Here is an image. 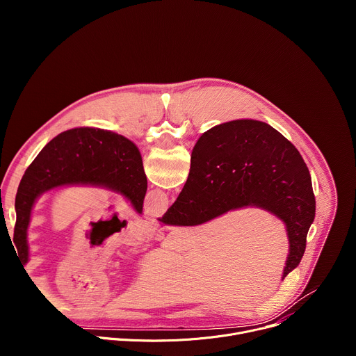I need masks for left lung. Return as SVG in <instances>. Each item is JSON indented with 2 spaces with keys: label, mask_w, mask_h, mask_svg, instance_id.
<instances>
[{
  "label": "left lung",
  "mask_w": 356,
  "mask_h": 356,
  "mask_svg": "<svg viewBox=\"0 0 356 356\" xmlns=\"http://www.w3.org/2000/svg\"><path fill=\"white\" fill-rule=\"evenodd\" d=\"M66 184H92L124 194L140 214L147 188L138 147L122 135L97 128H74L50 140L21 179L15 197L14 245L28 262L26 229L35 200Z\"/></svg>",
  "instance_id": "8db88e82"
}]
</instances>
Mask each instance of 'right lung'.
Listing matches in <instances>:
<instances>
[{
	"label": "right lung",
	"instance_id": "right-lung-1",
	"mask_svg": "<svg viewBox=\"0 0 356 356\" xmlns=\"http://www.w3.org/2000/svg\"><path fill=\"white\" fill-rule=\"evenodd\" d=\"M249 206L268 210L286 224L290 253L284 279L298 266L316 217L312 176L280 132L261 121L238 120L200 136L187 181L161 221L198 225Z\"/></svg>",
	"mask_w": 356,
	"mask_h": 356
}]
</instances>
